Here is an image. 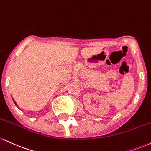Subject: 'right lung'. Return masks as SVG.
<instances>
[{
    "label": "right lung",
    "mask_w": 151,
    "mask_h": 151,
    "mask_svg": "<svg viewBox=\"0 0 151 151\" xmlns=\"http://www.w3.org/2000/svg\"><path fill=\"white\" fill-rule=\"evenodd\" d=\"M14 104H15L16 105H17V104H16V103H15V102H14Z\"/></svg>",
    "instance_id": "obj_1"
}]
</instances>
